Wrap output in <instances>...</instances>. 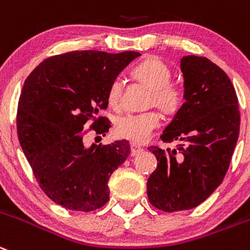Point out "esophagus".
<instances>
[{"label": "esophagus", "instance_id": "esophagus-1", "mask_svg": "<svg viewBox=\"0 0 250 250\" xmlns=\"http://www.w3.org/2000/svg\"><path fill=\"white\" fill-rule=\"evenodd\" d=\"M143 150L144 149L141 146H138V144H130V154H132V157H137L141 153H143Z\"/></svg>", "mask_w": 250, "mask_h": 250}]
</instances>
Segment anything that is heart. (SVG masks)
<instances>
[{
  "instance_id": "1",
  "label": "heart",
  "mask_w": 250,
  "mask_h": 250,
  "mask_svg": "<svg viewBox=\"0 0 250 250\" xmlns=\"http://www.w3.org/2000/svg\"><path fill=\"white\" fill-rule=\"evenodd\" d=\"M132 75L151 90L149 106H157L167 113L176 111L183 102V88L171 83V69L158 58H148L133 67ZM122 81L114 79L107 90V102L113 109L121 108ZM162 125L160 112L151 109L143 113H128L117 118L114 133L117 137L133 142L144 143L153 136L154 130Z\"/></svg>"
}]
</instances>
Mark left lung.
<instances>
[{"mask_svg": "<svg viewBox=\"0 0 250 250\" xmlns=\"http://www.w3.org/2000/svg\"><path fill=\"white\" fill-rule=\"evenodd\" d=\"M185 104L160 136L176 148L149 146L158 160L146 184L149 202L165 212L199 206L222 183L239 136L237 93L220 66L205 57L181 59Z\"/></svg>", "mask_w": 250, "mask_h": 250, "instance_id": "1", "label": "left lung"}]
</instances>
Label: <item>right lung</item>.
I'll return each instance as SVG.
<instances>
[{"mask_svg": "<svg viewBox=\"0 0 250 250\" xmlns=\"http://www.w3.org/2000/svg\"><path fill=\"white\" fill-rule=\"evenodd\" d=\"M139 55L69 51L43 60L24 81L18 139L34 178L55 204L90 212L108 201L109 176L125 162L130 146L117 141L87 148L83 138L88 131L83 129L91 120L89 130L106 136L111 123L97 114L108 106L109 83Z\"/></svg>", "mask_w": 250, "mask_h": 250, "instance_id": "1", "label": "right lung"}]
</instances>
